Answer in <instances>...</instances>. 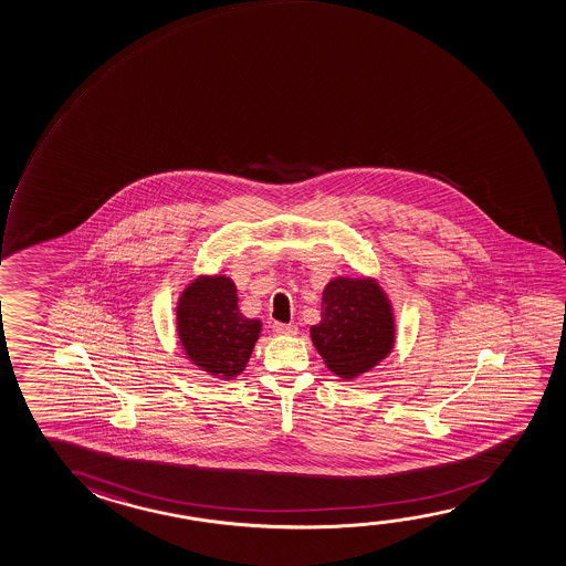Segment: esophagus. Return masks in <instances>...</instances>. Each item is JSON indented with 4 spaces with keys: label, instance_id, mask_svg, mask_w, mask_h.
Segmentation results:
<instances>
[{
    "label": "esophagus",
    "instance_id": "obj_1",
    "mask_svg": "<svg viewBox=\"0 0 566 566\" xmlns=\"http://www.w3.org/2000/svg\"><path fill=\"white\" fill-rule=\"evenodd\" d=\"M272 331H274V333H279V335H295V333H297V327L292 325V323H274V325H272Z\"/></svg>",
    "mask_w": 566,
    "mask_h": 566
}]
</instances>
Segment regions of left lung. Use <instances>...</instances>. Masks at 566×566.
Masks as SVG:
<instances>
[{
	"label": "left lung",
	"instance_id": "obj_1",
	"mask_svg": "<svg viewBox=\"0 0 566 566\" xmlns=\"http://www.w3.org/2000/svg\"><path fill=\"white\" fill-rule=\"evenodd\" d=\"M394 338L391 305L374 280L328 282L312 340L331 371L345 379L360 376L391 353Z\"/></svg>",
	"mask_w": 566,
	"mask_h": 566
}]
</instances>
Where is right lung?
I'll use <instances>...</instances> for the list:
<instances>
[{
  "instance_id": "1",
  "label": "right lung",
  "mask_w": 566,
  "mask_h": 566,
  "mask_svg": "<svg viewBox=\"0 0 566 566\" xmlns=\"http://www.w3.org/2000/svg\"><path fill=\"white\" fill-rule=\"evenodd\" d=\"M177 328L190 360L212 376L231 379L245 369L261 321L239 312L230 279L200 276L180 295Z\"/></svg>"
}]
</instances>
